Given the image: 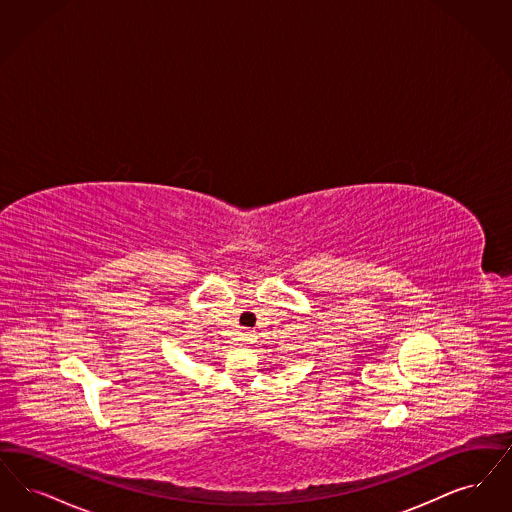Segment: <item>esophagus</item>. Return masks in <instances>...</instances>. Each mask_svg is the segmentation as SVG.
Listing matches in <instances>:
<instances>
[{
	"mask_svg": "<svg viewBox=\"0 0 512 512\" xmlns=\"http://www.w3.org/2000/svg\"><path fill=\"white\" fill-rule=\"evenodd\" d=\"M248 336H250V334H245L246 340H248Z\"/></svg>",
	"mask_w": 512,
	"mask_h": 512,
	"instance_id": "esophagus-1",
	"label": "esophagus"
}]
</instances>
